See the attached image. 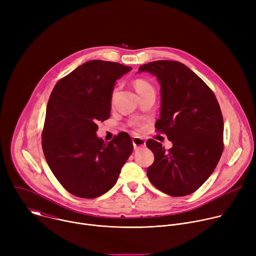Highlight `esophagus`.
<instances>
[{
    "label": "esophagus",
    "mask_w": 256,
    "mask_h": 256,
    "mask_svg": "<svg viewBox=\"0 0 256 256\" xmlns=\"http://www.w3.org/2000/svg\"><path fill=\"white\" fill-rule=\"evenodd\" d=\"M132 144H134V150H138V149H140V148H144L146 146V140L142 138H132Z\"/></svg>",
    "instance_id": "34e87169"
}]
</instances>
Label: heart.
<instances>
[{"mask_svg":"<svg viewBox=\"0 0 256 256\" xmlns=\"http://www.w3.org/2000/svg\"><path fill=\"white\" fill-rule=\"evenodd\" d=\"M149 87H152V86L147 81H144V80H140L138 79V80H136L134 82V88H136V90L138 92H140V91H142L144 89H147Z\"/></svg>","mask_w":256,"mask_h":256,"instance_id":"1","label":"heart"}]
</instances>
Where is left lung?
<instances>
[{"instance_id": "obj_1", "label": "left lung", "mask_w": 256, "mask_h": 256, "mask_svg": "<svg viewBox=\"0 0 256 256\" xmlns=\"http://www.w3.org/2000/svg\"><path fill=\"white\" fill-rule=\"evenodd\" d=\"M157 77L161 86L158 132L167 134L166 151L155 140H147L154 163L147 169L151 184L171 196L198 190L221 158L224 122L220 106L208 86L186 64L155 60L138 68Z\"/></svg>"}]
</instances>
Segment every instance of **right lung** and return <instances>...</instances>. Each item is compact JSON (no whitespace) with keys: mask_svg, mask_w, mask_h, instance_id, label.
<instances>
[{"mask_svg":"<svg viewBox=\"0 0 256 256\" xmlns=\"http://www.w3.org/2000/svg\"><path fill=\"white\" fill-rule=\"evenodd\" d=\"M130 70L89 60L58 81L50 94L42 150L60 184L78 198H95L112 190L134 150L126 132L108 142L96 134L97 122L110 116L116 80Z\"/></svg>","mask_w":256,"mask_h":256,"instance_id":"1","label":"right lung"}]
</instances>
